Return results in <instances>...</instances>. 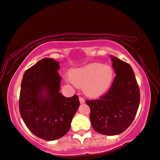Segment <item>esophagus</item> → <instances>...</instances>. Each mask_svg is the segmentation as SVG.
Segmentation results:
<instances>
[{"label":"esophagus","instance_id":"esophagus-1","mask_svg":"<svg viewBox=\"0 0 160 160\" xmlns=\"http://www.w3.org/2000/svg\"><path fill=\"white\" fill-rule=\"evenodd\" d=\"M79 101H80V104H84V103H85V99H84L82 97H79Z\"/></svg>","mask_w":160,"mask_h":160}]
</instances>
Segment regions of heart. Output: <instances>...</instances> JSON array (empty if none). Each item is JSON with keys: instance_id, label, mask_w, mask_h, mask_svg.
Listing matches in <instances>:
<instances>
[{"instance_id": "1", "label": "heart", "mask_w": 160, "mask_h": 160, "mask_svg": "<svg viewBox=\"0 0 160 160\" xmlns=\"http://www.w3.org/2000/svg\"><path fill=\"white\" fill-rule=\"evenodd\" d=\"M113 72L109 65L92 63L72 70L70 81L75 85L84 88V92L91 97L102 95L112 85Z\"/></svg>"}]
</instances>
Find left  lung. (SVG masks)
I'll use <instances>...</instances> for the list:
<instances>
[{"instance_id":"1","label":"left lung","mask_w":160,"mask_h":160,"mask_svg":"<svg viewBox=\"0 0 160 160\" xmlns=\"http://www.w3.org/2000/svg\"><path fill=\"white\" fill-rule=\"evenodd\" d=\"M116 74L112 87L99 99L87 100L91 125L102 135H116L125 131L135 118L140 104V90L128 63L111 56Z\"/></svg>"}]
</instances>
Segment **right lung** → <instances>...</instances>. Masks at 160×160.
I'll list each match as a JSON object with an SVG mask.
<instances>
[{
    "mask_svg": "<svg viewBox=\"0 0 160 160\" xmlns=\"http://www.w3.org/2000/svg\"><path fill=\"white\" fill-rule=\"evenodd\" d=\"M59 62L45 58L23 75L19 101L21 117L39 138L55 140L66 135L80 106L78 97H66L60 90Z\"/></svg>",
    "mask_w": 160,
    "mask_h": 160,
    "instance_id": "obj_1",
    "label": "right lung"
}]
</instances>
